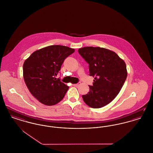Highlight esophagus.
Returning <instances> with one entry per match:
<instances>
[{"label":"esophagus","instance_id":"34e87169","mask_svg":"<svg viewBox=\"0 0 153 153\" xmlns=\"http://www.w3.org/2000/svg\"><path fill=\"white\" fill-rule=\"evenodd\" d=\"M80 84H81V83H80V82H79L78 83L74 84V87H78L79 85H80Z\"/></svg>","mask_w":153,"mask_h":153}]
</instances>
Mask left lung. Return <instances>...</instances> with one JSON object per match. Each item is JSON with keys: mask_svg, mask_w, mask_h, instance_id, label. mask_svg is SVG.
<instances>
[{"mask_svg": "<svg viewBox=\"0 0 153 153\" xmlns=\"http://www.w3.org/2000/svg\"><path fill=\"white\" fill-rule=\"evenodd\" d=\"M79 53L89 64L90 76L94 77L90 91L82 96L91 108L107 105L117 97L127 77L125 62L114 52L100 47H85Z\"/></svg>", "mask_w": 153, "mask_h": 153, "instance_id": "1", "label": "left lung"}]
</instances>
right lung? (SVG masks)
Wrapping results in <instances>:
<instances>
[{"mask_svg":"<svg viewBox=\"0 0 153 153\" xmlns=\"http://www.w3.org/2000/svg\"><path fill=\"white\" fill-rule=\"evenodd\" d=\"M74 52L66 46L50 45L30 55L23 65V76L27 88L40 103L53 106L63 99L69 87L55 78L64 60Z\"/></svg>","mask_w":153,"mask_h":153,"instance_id":"right-lung-1","label":"right lung"}]
</instances>
